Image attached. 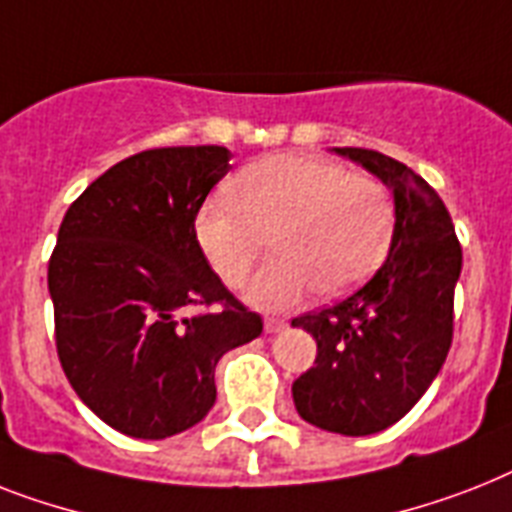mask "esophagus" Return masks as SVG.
Wrapping results in <instances>:
<instances>
[{"label": "esophagus", "instance_id": "esophagus-1", "mask_svg": "<svg viewBox=\"0 0 512 512\" xmlns=\"http://www.w3.org/2000/svg\"><path fill=\"white\" fill-rule=\"evenodd\" d=\"M284 328V318H265V331H268V334H278V331H284Z\"/></svg>", "mask_w": 512, "mask_h": 512}]
</instances>
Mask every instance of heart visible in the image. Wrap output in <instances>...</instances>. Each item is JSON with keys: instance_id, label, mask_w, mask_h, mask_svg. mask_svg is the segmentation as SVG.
Listing matches in <instances>:
<instances>
[{"instance_id": "1", "label": "heart", "mask_w": 512, "mask_h": 512, "mask_svg": "<svg viewBox=\"0 0 512 512\" xmlns=\"http://www.w3.org/2000/svg\"><path fill=\"white\" fill-rule=\"evenodd\" d=\"M194 231L207 263L228 286L244 284L270 236L278 257L249 281L247 299L284 310L315 286L323 297H339L363 284L389 252L394 202L368 173L276 155L252 162L231 181V202H207Z\"/></svg>"}]
</instances>
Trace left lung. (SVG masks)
I'll return each instance as SVG.
<instances>
[{
	"mask_svg": "<svg viewBox=\"0 0 512 512\" xmlns=\"http://www.w3.org/2000/svg\"><path fill=\"white\" fill-rule=\"evenodd\" d=\"M334 152L392 189V247L357 292L294 318L292 326L318 342V357L292 384V397L318 429L368 436L410 413L442 371L463 249L442 197L418 173L373 149Z\"/></svg>",
	"mask_w": 512,
	"mask_h": 512,
	"instance_id": "8db88e82",
	"label": "left lung"
}]
</instances>
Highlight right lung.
<instances>
[{
	"label": "right lung",
	"mask_w": 512,
	"mask_h": 512,
	"mask_svg": "<svg viewBox=\"0 0 512 512\" xmlns=\"http://www.w3.org/2000/svg\"><path fill=\"white\" fill-rule=\"evenodd\" d=\"M228 160L226 147L147 149L102 173L62 218L49 257L57 355L83 405L120 434L191 429L215 405L220 357L263 334L194 231Z\"/></svg>",
	"instance_id": "add662e5"
}]
</instances>
